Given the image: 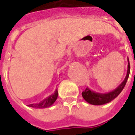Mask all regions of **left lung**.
I'll use <instances>...</instances> for the list:
<instances>
[{"label": "left lung", "mask_w": 135, "mask_h": 135, "mask_svg": "<svg viewBox=\"0 0 135 135\" xmlns=\"http://www.w3.org/2000/svg\"><path fill=\"white\" fill-rule=\"evenodd\" d=\"M130 73V65H129V61L128 59V67H127V75L124 78L123 82L121 84L118 86V87L115 89L114 90L111 91L108 93H97L94 91L91 90L89 88H86L83 92H82V97L88 103L94 105H104L106 103H108L111 102L112 100H114L115 97L118 96V94L121 93V91L126 85L129 75Z\"/></svg>", "instance_id": "obj_1"}]
</instances>
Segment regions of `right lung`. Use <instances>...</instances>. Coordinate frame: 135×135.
<instances>
[{
	"label": "right lung",
	"instance_id": "1",
	"mask_svg": "<svg viewBox=\"0 0 135 135\" xmlns=\"http://www.w3.org/2000/svg\"><path fill=\"white\" fill-rule=\"evenodd\" d=\"M57 97H58V91H57V89L53 94H51L50 96L46 97L43 101L38 103L30 104V105H28V106L29 107H32V108H48V107H50L51 105H52L54 104V102L57 100Z\"/></svg>",
	"mask_w": 135,
	"mask_h": 135
}]
</instances>
